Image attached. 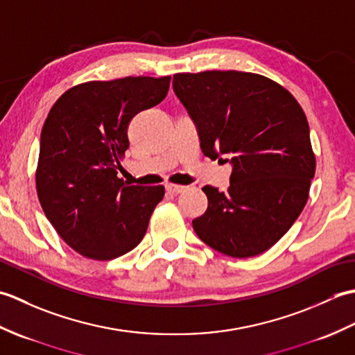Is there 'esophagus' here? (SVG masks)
I'll use <instances>...</instances> for the list:
<instances>
[{
  "label": "esophagus",
  "instance_id": "34e87169",
  "mask_svg": "<svg viewBox=\"0 0 355 355\" xmlns=\"http://www.w3.org/2000/svg\"><path fill=\"white\" fill-rule=\"evenodd\" d=\"M184 189L186 187L184 186H180V184H172V183H169V184H166V191H168L169 193H182V192H184Z\"/></svg>",
  "mask_w": 355,
  "mask_h": 355
}]
</instances>
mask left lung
Wrapping results in <instances>:
<instances>
[{
  "instance_id": "obj_1",
  "label": "left lung",
  "mask_w": 355,
  "mask_h": 355,
  "mask_svg": "<svg viewBox=\"0 0 355 355\" xmlns=\"http://www.w3.org/2000/svg\"><path fill=\"white\" fill-rule=\"evenodd\" d=\"M172 87L198 128L202 154L233 168L227 192L202 187L209 205L192 221L195 233L232 258L263 253L290 230L310 193L315 157L304 110L254 73H178Z\"/></svg>"
}]
</instances>
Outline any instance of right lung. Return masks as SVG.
I'll list each match as a JSON object with an SVG mask.
<instances>
[{
  "mask_svg": "<svg viewBox=\"0 0 355 355\" xmlns=\"http://www.w3.org/2000/svg\"><path fill=\"white\" fill-rule=\"evenodd\" d=\"M171 76L92 80L59 97L41 132L36 192L45 216L73 250L96 261L137 247L163 186H126L117 177L130 148L128 125L160 103Z\"/></svg>",
  "mask_w": 355,
  "mask_h": 355,
  "instance_id": "add662e5",
  "label": "right lung"
}]
</instances>
